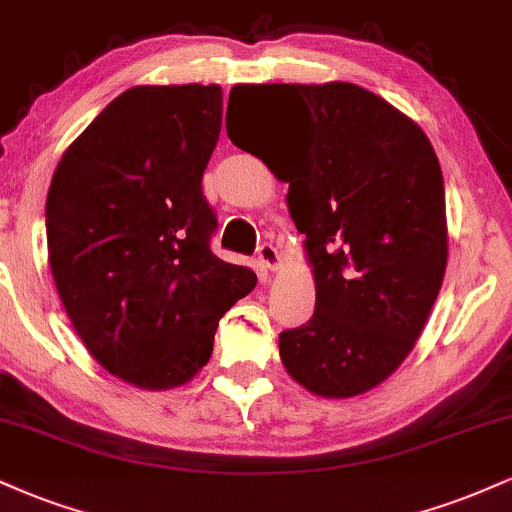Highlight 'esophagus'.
I'll return each instance as SVG.
<instances>
[{"instance_id": "34e87169", "label": "esophagus", "mask_w": 512, "mask_h": 512, "mask_svg": "<svg viewBox=\"0 0 512 512\" xmlns=\"http://www.w3.org/2000/svg\"><path fill=\"white\" fill-rule=\"evenodd\" d=\"M257 257H260V262L267 269H276L281 262V255H279V250H276L274 243H262L260 248H257Z\"/></svg>"}]
</instances>
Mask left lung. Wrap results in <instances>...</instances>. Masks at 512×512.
<instances>
[{
	"label": "left lung",
	"mask_w": 512,
	"mask_h": 512,
	"mask_svg": "<svg viewBox=\"0 0 512 512\" xmlns=\"http://www.w3.org/2000/svg\"><path fill=\"white\" fill-rule=\"evenodd\" d=\"M236 90L305 109L291 150L260 157L288 183L317 283L310 322L279 334L283 367L317 396L365 393L408 357L446 272V190L434 147L415 121L360 85ZM226 133L248 152L229 112Z\"/></svg>",
	"instance_id": "1"
}]
</instances>
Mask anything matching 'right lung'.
I'll use <instances>...</instances> for the list:
<instances>
[{"label":"right lung","instance_id":"right-lung-1","mask_svg":"<svg viewBox=\"0 0 512 512\" xmlns=\"http://www.w3.org/2000/svg\"><path fill=\"white\" fill-rule=\"evenodd\" d=\"M219 131V85H140L102 109L49 186V267L73 329L143 389L193 379L257 283L209 248L219 224L202 174Z\"/></svg>","mask_w":512,"mask_h":512}]
</instances>
